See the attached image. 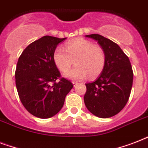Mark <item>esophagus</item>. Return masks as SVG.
<instances>
[{"label": "esophagus", "instance_id": "obj_1", "mask_svg": "<svg viewBox=\"0 0 148 148\" xmlns=\"http://www.w3.org/2000/svg\"><path fill=\"white\" fill-rule=\"evenodd\" d=\"M72 83H73V84H74V88H75V87H77V86L78 85V82H76V81H73V82H72Z\"/></svg>", "mask_w": 148, "mask_h": 148}]
</instances>
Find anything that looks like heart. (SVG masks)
<instances>
[{
  "label": "heart",
  "instance_id": "heart-1",
  "mask_svg": "<svg viewBox=\"0 0 148 148\" xmlns=\"http://www.w3.org/2000/svg\"><path fill=\"white\" fill-rule=\"evenodd\" d=\"M53 61L58 69L66 72L74 60L76 67L64 74L72 81H82L88 76L95 78L102 73L106 63V57L101 47L95 46L88 40L79 38L71 40L62 47H57L53 53Z\"/></svg>",
  "mask_w": 148,
  "mask_h": 148
}]
</instances>
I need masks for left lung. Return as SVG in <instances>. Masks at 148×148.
Listing matches in <instances>:
<instances>
[{"label":"left lung","instance_id":"obj_1","mask_svg":"<svg viewBox=\"0 0 148 148\" xmlns=\"http://www.w3.org/2000/svg\"><path fill=\"white\" fill-rule=\"evenodd\" d=\"M86 37L97 41L104 51L106 63L98 78L85 84L84 103L97 117H113L124 108L131 95L134 76L131 62L121 48L110 39L96 34Z\"/></svg>","mask_w":148,"mask_h":148}]
</instances>
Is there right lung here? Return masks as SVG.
<instances>
[{"mask_svg": "<svg viewBox=\"0 0 148 148\" xmlns=\"http://www.w3.org/2000/svg\"><path fill=\"white\" fill-rule=\"evenodd\" d=\"M65 39L44 36L29 45L17 61L15 82L20 100L29 113L39 118L57 114L74 86L60 77L52 58L57 45Z\"/></svg>", "mask_w": 148, "mask_h": 148, "instance_id": "right-lung-1", "label": "right lung"}]
</instances>
